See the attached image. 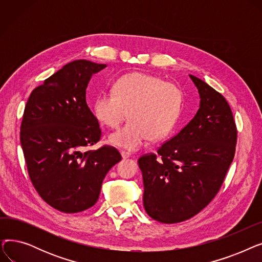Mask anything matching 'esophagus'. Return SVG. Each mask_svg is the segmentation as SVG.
Segmentation results:
<instances>
[{
    "instance_id": "obj_1",
    "label": "esophagus",
    "mask_w": 262,
    "mask_h": 262,
    "mask_svg": "<svg viewBox=\"0 0 262 262\" xmlns=\"http://www.w3.org/2000/svg\"><path fill=\"white\" fill-rule=\"evenodd\" d=\"M121 155H122V157H123L124 159H126V158L130 157V153L125 152V150H122V152H121Z\"/></svg>"
}]
</instances>
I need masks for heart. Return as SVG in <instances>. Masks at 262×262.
I'll use <instances>...</instances> for the list:
<instances>
[{"label":"heart","mask_w":262,"mask_h":262,"mask_svg":"<svg viewBox=\"0 0 262 262\" xmlns=\"http://www.w3.org/2000/svg\"><path fill=\"white\" fill-rule=\"evenodd\" d=\"M184 94L180 86L157 75L134 72L120 77L112 91L101 92L93 114L100 123L117 128L128 116L125 126L109 136V142L128 150L142 147L149 138L167 136L181 115Z\"/></svg>","instance_id":"heart-1"}]
</instances>
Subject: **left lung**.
Segmentation results:
<instances>
[{
  "instance_id": "left-lung-1",
  "label": "left lung",
  "mask_w": 262,
  "mask_h": 262,
  "mask_svg": "<svg viewBox=\"0 0 262 262\" xmlns=\"http://www.w3.org/2000/svg\"><path fill=\"white\" fill-rule=\"evenodd\" d=\"M200 98L196 115L181 132L142 155L146 213L172 224L194 216L221 189L236 152L237 126L224 96L190 75Z\"/></svg>"
}]
</instances>
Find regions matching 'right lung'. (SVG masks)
Masks as SVG:
<instances>
[{
  "label": "right lung",
  "instance_id": "obj_1",
  "mask_svg": "<svg viewBox=\"0 0 262 262\" xmlns=\"http://www.w3.org/2000/svg\"><path fill=\"white\" fill-rule=\"evenodd\" d=\"M105 67L69 62L32 91L24 108L20 141L31 182L41 199L64 213L92 207L107 172L122 159L110 145L86 149L102 138L86 89Z\"/></svg>",
  "mask_w": 262,
  "mask_h": 262
}]
</instances>
